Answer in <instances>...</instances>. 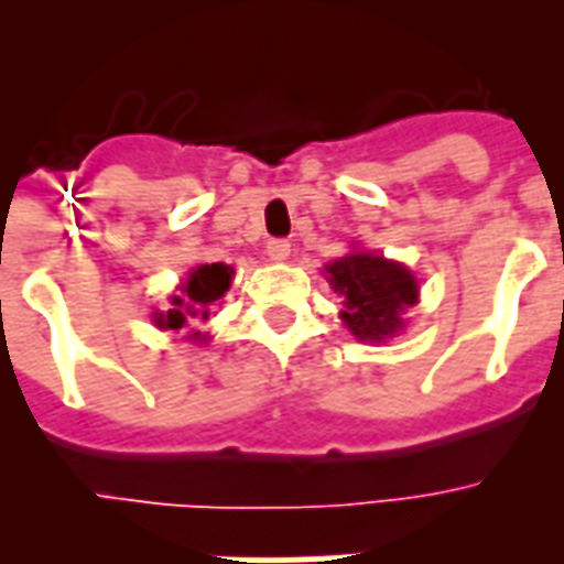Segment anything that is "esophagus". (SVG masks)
<instances>
[{
  "instance_id": "34e87169",
  "label": "esophagus",
  "mask_w": 564,
  "mask_h": 564,
  "mask_svg": "<svg viewBox=\"0 0 564 564\" xmlns=\"http://www.w3.org/2000/svg\"><path fill=\"white\" fill-rule=\"evenodd\" d=\"M290 251H292L290 239H269V242H265V254L272 257V260H286Z\"/></svg>"
}]
</instances>
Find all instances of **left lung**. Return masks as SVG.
Instances as JSON below:
<instances>
[{"mask_svg": "<svg viewBox=\"0 0 564 564\" xmlns=\"http://www.w3.org/2000/svg\"><path fill=\"white\" fill-rule=\"evenodd\" d=\"M327 281L343 295V318L357 339L380 343L403 325V307L419 299V286L401 263L375 254L339 257L325 265Z\"/></svg>", "mask_w": 564, "mask_h": 564, "instance_id": "1", "label": "left lung"}]
</instances>
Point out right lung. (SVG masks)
<instances>
[{
	"instance_id": "obj_1",
	"label": "right lung",
	"mask_w": 564,
	"mask_h": 564,
	"mask_svg": "<svg viewBox=\"0 0 564 564\" xmlns=\"http://www.w3.org/2000/svg\"><path fill=\"white\" fill-rule=\"evenodd\" d=\"M230 278L234 269L225 263H204L193 269L178 295H172V310L158 316V325L181 330L193 318H210V307L228 292ZM193 339H198V334H193Z\"/></svg>"
}]
</instances>
